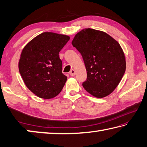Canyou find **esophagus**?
I'll list each match as a JSON object with an SVG mask.
<instances>
[{
	"instance_id": "34e87169",
	"label": "esophagus",
	"mask_w": 147,
	"mask_h": 147,
	"mask_svg": "<svg viewBox=\"0 0 147 147\" xmlns=\"http://www.w3.org/2000/svg\"><path fill=\"white\" fill-rule=\"evenodd\" d=\"M75 71L74 70V69H72V70L70 71V73H69V74H70V75L71 76H74V74H75Z\"/></svg>"
}]
</instances>
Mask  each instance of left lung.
I'll return each instance as SVG.
<instances>
[{
  "label": "left lung",
  "instance_id": "left-lung-1",
  "mask_svg": "<svg viewBox=\"0 0 147 147\" xmlns=\"http://www.w3.org/2000/svg\"><path fill=\"white\" fill-rule=\"evenodd\" d=\"M72 45L82 56L87 71L84 88L103 98L115 90L126 71V59L119 43L102 31L85 28L74 36Z\"/></svg>",
  "mask_w": 147,
  "mask_h": 147
}]
</instances>
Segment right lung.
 I'll return each mask as SVG.
<instances>
[{
	"instance_id": "right-lung-1",
	"label": "right lung",
	"mask_w": 147,
	"mask_h": 147,
	"mask_svg": "<svg viewBox=\"0 0 147 147\" xmlns=\"http://www.w3.org/2000/svg\"><path fill=\"white\" fill-rule=\"evenodd\" d=\"M69 39L66 35L43 32L22 51L19 73L26 86L39 97L53 98L63 89L67 77L62 73L59 53Z\"/></svg>"
}]
</instances>
